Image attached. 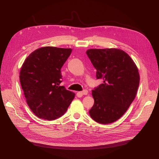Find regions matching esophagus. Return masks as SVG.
Instances as JSON below:
<instances>
[{"instance_id":"34e87169","label":"esophagus","mask_w":159,"mask_h":159,"mask_svg":"<svg viewBox=\"0 0 159 159\" xmlns=\"http://www.w3.org/2000/svg\"><path fill=\"white\" fill-rule=\"evenodd\" d=\"M78 93L80 95H88V90L84 89L82 91H80V92H78Z\"/></svg>"}]
</instances>
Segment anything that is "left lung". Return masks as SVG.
I'll return each instance as SVG.
<instances>
[{"mask_svg": "<svg viewBox=\"0 0 159 159\" xmlns=\"http://www.w3.org/2000/svg\"><path fill=\"white\" fill-rule=\"evenodd\" d=\"M86 54L97 70V79L103 80L92 90L94 104L89 115L99 123H113L123 116L135 98L140 81L138 68L120 49H89Z\"/></svg>", "mask_w": 159, "mask_h": 159, "instance_id": "1", "label": "left lung"}]
</instances>
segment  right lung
Returning <instances> with one entry per match:
<instances>
[{
  "label": "right lung",
  "instance_id": "1",
  "mask_svg": "<svg viewBox=\"0 0 159 159\" xmlns=\"http://www.w3.org/2000/svg\"><path fill=\"white\" fill-rule=\"evenodd\" d=\"M71 48H40L28 56L21 67L20 81L32 111L38 117L54 120L63 115L75 93L61 86V68Z\"/></svg>",
  "mask_w": 159,
  "mask_h": 159
}]
</instances>
